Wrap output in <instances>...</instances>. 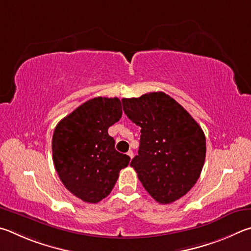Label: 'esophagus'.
I'll use <instances>...</instances> for the list:
<instances>
[{
    "label": "esophagus",
    "mask_w": 251,
    "mask_h": 251,
    "mask_svg": "<svg viewBox=\"0 0 251 251\" xmlns=\"http://www.w3.org/2000/svg\"><path fill=\"white\" fill-rule=\"evenodd\" d=\"M126 154H128V155H129V157H130V159H132V157H133V152H132V151H131V150H130V151H129L128 153H126Z\"/></svg>",
    "instance_id": "1"
}]
</instances>
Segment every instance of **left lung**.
Masks as SVG:
<instances>
[{"label":"left lung","instance_id":"1","mask_svg":"<svg viewBox=\"0 0 251 251\" xmlns=\"http://www.w3.org/2000/svg\"><path fill=\"white\" fill-rule=\"evenodd\" d=\"M123 111L141 126L139 154L130 165L146 191L170 204L195 185L206 155L205 134L193 117L164 92L123 98Z\"/></svg>","mask_w":251,"mask_h":251}]
</instances>
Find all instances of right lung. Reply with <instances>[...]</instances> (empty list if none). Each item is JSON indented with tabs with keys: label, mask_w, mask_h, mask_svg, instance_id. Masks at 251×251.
<instances>
[{
	"label": "right lung",
	"mask_w": 251,
	"mask_h": 251,
	"mask_svg": "<svg viewBox=\"0 0 251 251\" xmlns=\"http://www.w3.org/2000/svg\"><path fill=\"white\" fill-rule=\"evenodd\" d=\"M121 101L97 98L86 101L56 126L52 161L60 181L78 199L96 204L107 197L130 157L119 153L109 126L120 120Z\"/></svg>",
	"instance_id": "obj_1"
}]
</instances>
